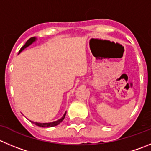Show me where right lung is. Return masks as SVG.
<instances>
[{
    "label": "right lung",
    "mask_w": 151,
    "mask_h": 151,
    "mask_svg": "<svg viewBox=\"0 0 151 151\" xmlns=\"http://www.w3.org/2000/svg\"><path fill=\"white\" fill-rule=\"evenodd\" d=\"M36 40V38H35V37H32V38H30L28 40V41L26 42V44H24V46H23L21 48V50H19V53L21 52L22 50H24V49L27 48V47H29V46L31 44H32V43L34 42V41ZM66 113H67V112H65V113H64V115L63 116V117L61 118V119H60L57 120V121L55 122H50V123H38V122H31L32 123H33V124H35V125L38 126V127H54V126H56L58 125V124H59L61 122L63 121V120L64 119V117H65L66 116Z\"/></svg>",
    "instance_id": "right-lung-1"
}]
</instances>
